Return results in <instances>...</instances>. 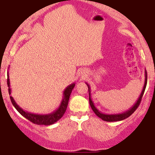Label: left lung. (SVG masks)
<instances>
[{
    "label": "left lung",
    "instance_id": "obj_1",
    "mask_svg": "<svg viewBox=\"0 0 155 155\" xmlns=\"http://www.w3.org/2000/svg\"><path fill=\"white\" fill-rule=\"evenodd\" d=\"M87 85L88 87V91H89V101H90V106H91L92 111L95 112V114L97 115V117H100L101 119H102L103 120L106 121V122H116V121H121L123 120L124 119L127 118L130 116L131 114L136 110V108L138 107L139 106L140 101H141V98L143 97V93H144L146 87H147V71L145 70V81H144V85H143V90H142L141 93L138 97V99L137 100L133 106L131 107L130 108H129L128 110H127L126 111L122 112V113H119V114H104L102 112L99 111L97 108L95 107V105H94V103L92 102V99H91V91H90V85L88 84L86 82Z\"/></svg>",
    "mask_w": 155,
    "mask_h": 155
}]
</instances>
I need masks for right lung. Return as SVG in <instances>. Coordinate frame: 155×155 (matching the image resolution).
<instances>
[{"label":"right lung","instance_id":"add662e5","mask_svg":"<svg viewBox=\"0 0 155 155\" xmlns=\"http://www.w3.org/2000/svg\"><path fill=\"white\" fill-rule=\"evenodd\" d=\"M7 85L8 87V93L11 95L12 93V90L10 88V81H9V76H8V72L7 74ZM75 87V83H73L71 84L68 85L66 88L65 89L63 92V99H62L61 103H60V106L58 108V109L55 110L52 113L48 114H33L30 113V112L25 111L22 108H20L17 105L15 99L13 97L10 96L11 101H12V104L15 106L16 109L18 111V112L23 117H25L28 120L31 121L33 123L36 124H44V125H50L55 123L57 121H58L65 114L66 108L68 104L69 97H70L71 93L72 90Z\"/></svg>","mask_w":155,"mask_h":155}]
</instances>
